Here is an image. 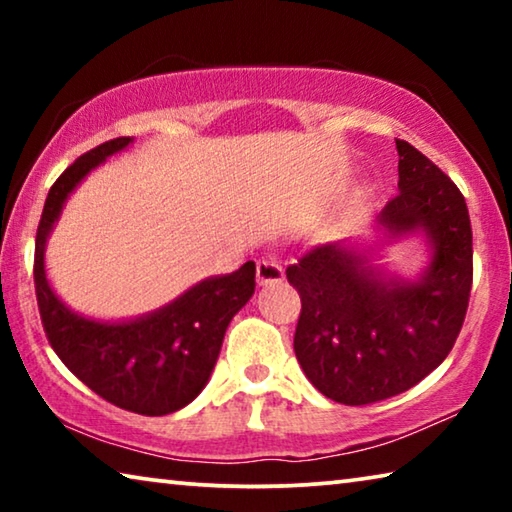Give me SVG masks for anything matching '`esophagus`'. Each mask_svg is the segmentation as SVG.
<instances>
[{"instance_id": "obj_1", "label": "esophagus", "mask_w": 512, "mask_h": 512, "mask_svg": "<svg viewBox=\"0 0 512 512\" xmlns=\"http://www.w3.org/2000/svg\"><path fill=\"white\" fill-rule=\"evenodd\" d=\"M284 280V268L275 259H262L257 264V282L259 287H275Z\"/></svg>"}]
</instances>
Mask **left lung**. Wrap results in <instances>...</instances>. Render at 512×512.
I'll use <instances>...</instances> for the list:
<instances>
[{
	"instance_id": "1",
	"label": "left lung",
	"mask_w": 512,
	"mask_h": 512,
	"mask_svg": "<svg viewBox=\"0 0 512 512\" xmlns=\"http://www.w3.org/2000/svg\"><path fill=\"white\" fill-rule=\"evenodd\" d=\"M397 194L379 212L375 244L311 248L287 277L302 311L293 350L329 400L361 406L400 395L445 361L472 289V225L463 194L427 155L397 140ZM422 234L430 262L412 278L375 265L378 250Z\"/></svg>"
}]
</instances>
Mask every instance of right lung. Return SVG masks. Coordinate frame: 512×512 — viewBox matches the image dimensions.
Listing matches in <instances>:
<instances>
[{"label":"right lung","instance_id":"1","mask_svg":"<svg viewBox=\"0 0 512 512\" xmlns=\"http://www.w3.org/2000/svg\"><path fill=\"white\" fill-rule=\"evenodd\" d=\"M131 144L133 137L99 144L60 173L38 225L33 280L51 348L85 386L119 409L169 415L194 402L210 381L225 329L255 293V262L205 277L169 305L137 318L97 320L69 309L47 280V239L81 180Z\"/></svg>","mask_w":512,"mask_h":512}]
</instances>
